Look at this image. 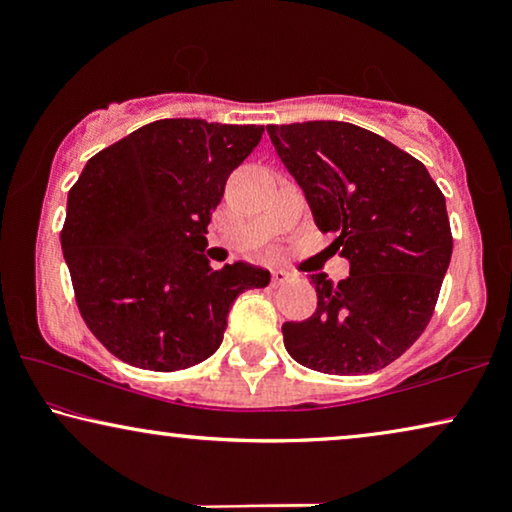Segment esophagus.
Here are the masks:
<instances>
[{
  "mask_svg": "<svg viewBox=\"0 0 512 512\" xmlns=\"http://www.w3.org/2000/svg\"><path fill=\"white\" fill-rule=\"evenodd\" d=\"M291 277H293V272L284 270V268H275V270H272V284H275V286L289 282Z\"/></svg>",
  "mask_w": 512,
  "mask_h": 512,
  "instance_id": "obj_1",
  "label": "esophagus"
}]
</instances>
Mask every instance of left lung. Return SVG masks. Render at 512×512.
Masks as SVG:
<instances>
[{"mask_svg": "<svg viewBox=\"0 0 512 512\" xmlns=\"http://www.w3.org/2000/svg\"><path fill=\"white\" fill-rule=\"evenodd\" d=\"M268 135L349 261L338 284L312 275L317 310L282 326L286 352L319 373H375L431 321L452 258L445 195L417 158L359 125H268Z\"/></svg>", "mask_w": 512, "mask_h": 512, "instance_id": "1", "label": "left lung"}]
</instances>
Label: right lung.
<instances>
[{
	"instance_id": "obj_1",
	"label": "right lung",
	"mask_w": 512,
	"mask_h": 512,
	"mask_svg": "<svg viewBox=\"0 0 512 512\" xmlns=\"http://www.w3.org/2000/svg\"><path fill=\"white\" fill-rule=\"evenodd\" d=\"M263 125L163 118L107 146L67 195L62 254L86 326L118 359L172 373L219 349L235 298L270 284L249 263L214 270L207 226Z\"/></svg>"
}]
</instances>
